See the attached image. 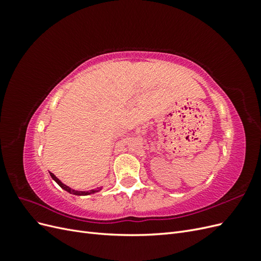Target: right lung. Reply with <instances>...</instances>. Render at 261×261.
Masks as SVG:
<instances>
[{
    "instance_id": "right-lung-1",
    "label": "right lung",
    "mask_w": 261,
    "mask_h": 261,
    "mask_svg": "<svg viewBox=\"0 0 261 261\" xmlns=\"http://www.w3.org/2000/svg\"><path fill=\"white\" fill-rule=\"evenodd\" d=\"M50 175H51V177L57 181V183L64 189V191H66V192H68L69 194H73V195H77V196H86V195H90V194H94V193H97V192H99L101 188H97V189H91V191H88V192H82V191H75V189H72L70 187H68V186H66L65 184H63L62 181L55 176L53 173H50Z\"/></svg>"
}]
</instances>
